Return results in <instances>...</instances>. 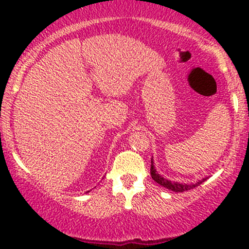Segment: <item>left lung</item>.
<instances>
[{
    "mask_svg": "<svg viewBox=\"0 0 249 249\" xmlns=\"http://www.w3.org/2000/svg\"><path fill=\"white\" fill-rule=\"evenodd\" d=\"M151 176L152 178H153V181L157 182L158 184H160V186L167 188V190L173 191V192H184V191H190L192 190V188H195V187L199 186L201 183H203V182L207 179V178H203V179L196 182V183H181V182L169 181V179H167V178L162 177V176L156 171L153 158L151 160Z\"/></svg>",
    "mask_w": 249,
    "mask_h": 249,
    "instance_id": "8db88e82",
    "label": "left lung"
}]
</instances>
